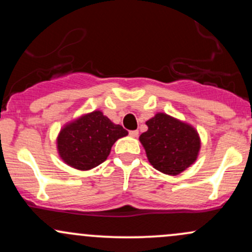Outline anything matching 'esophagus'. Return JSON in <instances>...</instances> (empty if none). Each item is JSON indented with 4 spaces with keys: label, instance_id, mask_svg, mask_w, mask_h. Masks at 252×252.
<instances>
[{
    "label": "esophagus",
    "instance_id": "obj_1",
    "mask_svg": "<svg viewBox=\"0 0 252 252\" xmlns=\"http://www.w3.org/2000/svg\"><path fill=\"white\" fill-rule=\"evenodd\" d=\"M129 135L131 136V137H137L138 131L137 130H131V131H129Z\"/></svg>",
    "mask_w": 252,
    "mask_h": 252
}]
</instances>
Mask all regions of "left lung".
<instances>
[{"label": "left lung", "mask_w": 252, "mask_h": 252, "mask_svg": "<svg viewBox=\"0 0 252 252\" xmlns=\"http://www.w3.org/2000/svg\"><path fill=\"white\" fill-rule=\"evenodd\" d=\"M148 130L140 136L149 163L167 175H179L195 162L201 140L192 124L164 112L146 122Z\"/></svg>", "instance_id": "1"}]
</instances>
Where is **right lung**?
I'll return each mask as SVG.
<instances>
[{
    "label": "right lung",
    "instance_id": "obj_1",
    "mask_svg": "<svg viewBox=\"0 0 252 252\" xmlns=\"http://www.w3.org/2000/svg\"><path fill=\"white\" fill-rule=\"evenodd\" d=\"M126 135L122 126L94 110L63 124L57 136V150L67 166L90 170L104 162L114 143Z\"/></svg>",
    "mask_w": 252,
    "mask_h": 252
}]
</instances>
